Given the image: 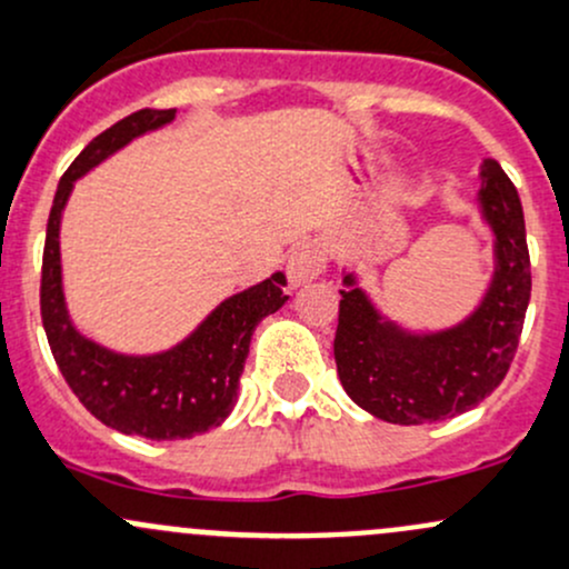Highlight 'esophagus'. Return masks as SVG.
<instances>
[{
  "label": "esophagus",
  "mask_w": 569,
  "mask_h": 569,
  "mask_svg": "<svg viewBox=\"0 0 569 569\" xmlns=\"http://www.w3.org/2000/svg\"><path fill=\"white\" fill-rule=\"evenodd\" d=\"M327 267V253L319 242H300L289 256V264H286V272H289L291 286H302L308 280L319 278Z\"/></svg>",
  "instance_id": "esophagus-1"
}]
</instances>
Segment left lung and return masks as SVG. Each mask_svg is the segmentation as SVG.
<instances>
[{
    "instance_id": "1",
    "label": "left lung",
    "mask_w": 569,
    "mask_h": 569,
    "mask_svg": "<svg viewBox=\"0 0 569 569\" xmlns=\"http://www.w3.org/2000/svg\"><path fill=\"white\" fill-rule=\"evenodd\" d=\"M482 218L493 231V278L475 313L450 330L406 332L385 319L343 274L335 365L343 390L365 411L395 426L463 415L486 400L510 370L531 297L523 207L496 160L480 166Z\"/></svg>"
}]
</instances>
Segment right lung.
Listing matches in <instances>:
<instances>
[{
  "instance_id": "obj_1",
  "label": "right lung",
  "mask_w": 569,
  "mask_h": 569,
  "mask_svg": "<svg viewBox=\"0 0 569 569\" xmlns=\"http://www.w3.org/2000/svg\"><path fill=\"white\" fill-rule=\"evenodd\" d=\"M174 109H141L94 136L59 179L46 226L40 313L51 355L89 415L119 433L154 441L190 439L218 428L237 403L239 376L256 325L280 308L286 274L229 297L174 349L158 355H119L83 338L68 316L59 264V223L79 177L139 136L174 119Z\"/></svg>"
}]
</instances>
